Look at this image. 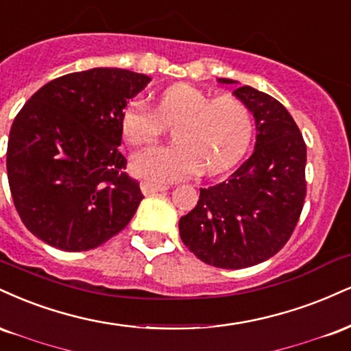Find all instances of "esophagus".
Instances as JSON below:
<instances>
[{
  "instance_id": "34e87169",
  "label": "esophagus",
  "mask_w": 351,
  "mask_h": 351,
  "mask_svg": "<svg viewBox=\"0 0 351 351\" xmlns=\"http://www.w3.org/2000/svg\"><path fill=\"white\" fill-rule=\"evenodd\" d=\"M167 185L166 184H156V182H147V180H144L141 182V191L144 195H151V193H156V192H166L167 191Z\"/></svg>"
}]
</instances>
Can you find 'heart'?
Instances as JSON below:
<instances>
[{
	"label": "heart",
	"mask_w": 351,
	"mask_h": 351,
	"mask_svg": "<svg viewBox=\"0 0 351 351\" xmlns=\"http://www.w3.org/2000/svg\"><path fill=\"white\" fill-rule=\"evenodd\" d=\"M166 126H174L177 144L147 147L131 158V171L141 179L169 182L202 167L207 174L226 171L245 154L253 118L240 98H212L185 84L164 90L154 110L143 100H131L119 114V131L131 146L152 143Z\"/></svg>",
	"instance_id": "heart-1"
}]
</instances>
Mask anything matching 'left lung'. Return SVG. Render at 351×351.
<instances>
[{
	"label": "left lung",
	"instance_id": "obj_1",
	"mask_svg": "<svg viewBox=\"0 0 351 351\" xmlns=\"http://www.w3.org/2000/svg\"><path fill=\"white\" fill-rule=\"evenodd\" d=\"M233 95L256 121L253 154L225 182L200 189L195 208L179 220L184 245L200 261L223 269L259 265L286 245L307 185L306 143L289 111L253 86H240Z\"/></svg>",
	"mask_w": 351,
	"mask_h": 351
}]
</instances>
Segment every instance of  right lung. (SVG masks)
Listing matches in <instances>:
<instances>
[{
	"mask_svg": "<svg viewBox=\"0 0 351 351\" xmlns=\"http://www.w3.org/2000/svg\"><path fill=\"white\" fill-rule=\"evenodd\" d=\"M149 82L125 69H90L49 82L21 108L8 139V182L34 237L86 251L130 223L144 195L125 172L119 114Z\"/></svg>",
	"mask_w": 351,
	"mask_h": 351,
	"instance_id": "1",
	"label": "right lung"
}]
</instances>
